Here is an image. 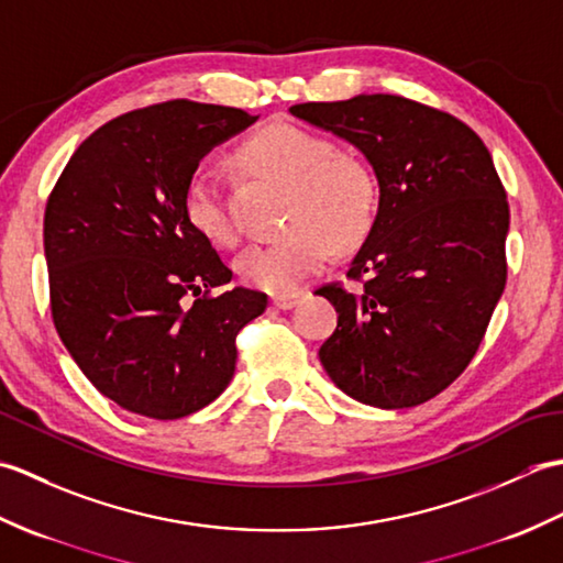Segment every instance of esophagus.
<instances>
[{"label": "esophagus", "mask_w": 563, "mask_h": 563, "mask_svg": "<svg viewBox=\"0 0 563 563\" xmlns=\"http://www.w3.org/2000/svg\"><path fill=\"white\" fill-rule=\"evenodd\" d=\"M307 292L297 290V292H283V295H273V307L278 309H292L295 305H300V300H305Z\"/></svg>", "instance_id": "obj_1"}]
</instances>
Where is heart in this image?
<instances>
[{"label": "heart", "mask_w": 563, "mask_h": 563, "mask_svg": "<svg viewBox=\"0 0 563 563\" xmlns=\"http://www.w3.org/2000/svg\"><path fill=\"white\" fill-rule=\"evenodd\" d=\"M234 162L246 176L285 188L280 242L249 246L236 273L266 292H292L333 251H353L373 234L379 210L377 176L363 157L339 150L331 137L292 123H273L236 147ZM184 218L210 244L232 246L236 222L222 186L206 166L188 174Z\"/></svg>", "instance_id": "b5f03b06"}]
</instances>
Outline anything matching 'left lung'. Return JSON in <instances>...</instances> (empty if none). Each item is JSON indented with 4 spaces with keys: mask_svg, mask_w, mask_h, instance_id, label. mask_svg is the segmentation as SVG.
Wrapping results in <instances>:
<instances>
[{
    "mask_svg": "<svg viewBox=\"0 0 563 563\" xmlns=\"http://www.w3.org/2000/svg\"><path fill=\"white\" fill-rule=\"evenodd\" d=\"M290 113L353 142L379 181L375 230L345 275L353 288L317 290L339 312L321 365L379 409L433 399L472 363L506 288L510 210L492 154L460 118L399 93Z\"/></svg>",
    "mask_w": 563,
    "mask_h": 563,
    "instance_id": "1",
    "label": "left lung"
}]
</instances>
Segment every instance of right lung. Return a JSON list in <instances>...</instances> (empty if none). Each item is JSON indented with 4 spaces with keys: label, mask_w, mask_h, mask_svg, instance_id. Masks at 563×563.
I'll use <instances>...</instances> for the list:
<instances>
[{
    "label": "right lung",
    "mask_w": 563,
    "mask_h": 563,
    "mask_svg": "<svg viewBox=\"0 0 563 563\" xmlns=\"http://www.w3.org/2000/svg\"><path fill=\"white\" fill-rule=\"evenodd\" d=\"M256 121L188 99L123 113L81 142L47 196L53 324L91 385L125 411L174 421L218 399L236 367V333L266 312V292L212 295L232 271L181 206L202 154Z\"/></svg>",
    "instance_id": "1"
}]
</instances>
